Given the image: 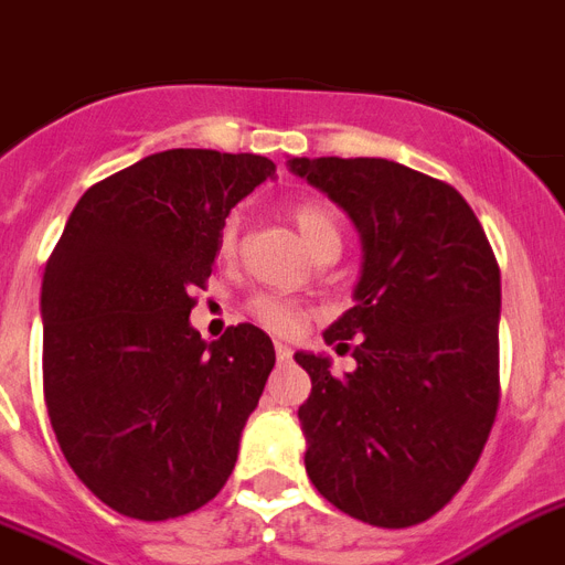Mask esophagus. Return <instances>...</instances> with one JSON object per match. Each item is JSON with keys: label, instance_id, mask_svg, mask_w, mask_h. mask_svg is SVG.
Masks as SVG:
<instances>
[{"label": "esophagus", "instance_id": "1", "mask_svg": "<svg viewBox=\"0 0 565 565\" xmlns=\"http://www.w3.org/2000/svg\"><path fill=\"white\" fill-rule=\"evenodd\" d=\"M275 356H278V360H281V362L292 360V348L284 345V342H278V345H275Z\"/></svg>", "mask_w": 565, "mask_h": 565}]
</instances>
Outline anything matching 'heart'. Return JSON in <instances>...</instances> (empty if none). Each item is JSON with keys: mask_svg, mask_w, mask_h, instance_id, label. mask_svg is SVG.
<instances>
[{"mask_svg": "<svg viewBox=\"0 0 565 565\" xmlns=\"http://www.w3.org/2000/svg\"><path fill=\"white\" fill-rule=\"evenodd\" d=\"M292 223L301 232L305 243L313 252L324 249V246H339L342 235H339V220L337 211L324 203H298L290 211ZM237 249V217H228L220 228V255H235ZM249 316L260 328H267L269 333H278V337H292L301 330L307 313L296 301L281 296H273V292H258V296L249 298Z\"/></svg>", "mask_w": 565, "mask_h": 565, "instance_id": "obj_1", "label": "heart"}]
</instances>
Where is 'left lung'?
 Returning a JSON list of instances; mask_svg holds the SVG:
<instances>
[{
    "mask_svg": "<svg viewBox=\"0 0 565 565\" xmlns=\"http://www.w3.org/2000/svg\"><path fill=\"white\" fill-rule=\"evenodd\" d=\"M354 220V307L324 330L351 351L345 377L298 351L305 467L330 505L380 529L429 520L473 473L499 409L502 281L456 188L388 159H290ZM354 338L351 349L347 339Z\"/></svg>",
    "mask_w": 565,
    "mask_h": 565,
    "instance_id": "1",
    "label": "left lung"
}]
</instances>
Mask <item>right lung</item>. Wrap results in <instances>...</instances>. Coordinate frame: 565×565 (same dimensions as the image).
Here are the masks:
<instances>
[{"label":"right lung","mask_w":565,"mask_h":565,"mask_svg":"<svg viewBox=\"0 0 565 565\" xmlns=\"http://www.w3.org/2000/svg\"><path fill=\"white\" fill-rule=\"evenodd\" d=\"M267 156L177 148L100 179L45 264L43 392L68 467L132 520L203 508L235 470L275 365L255 324L205 342L188 316L228 211Z\"/></svg>","instance_id":"1"}]
</instances>
